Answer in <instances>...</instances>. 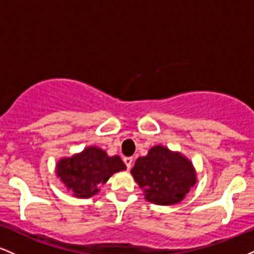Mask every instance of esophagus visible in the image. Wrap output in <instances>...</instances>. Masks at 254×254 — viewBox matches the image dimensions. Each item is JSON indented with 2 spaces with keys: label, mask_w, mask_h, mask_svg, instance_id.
<instances>
[{
  "label": "esophagus",
  "mask_w": 254,
  "mask_h": 254,
  "mask_svg": "<svg viewBox=\"0 0 254 254\" xmlns=\"http://www.w3.org/2000/svg\"><path fill=\"white\" fill-rule=\"evenodd\" d=\"M123 161H124V164L127 165V168H130L131 166H132V161H133V159H132V157H124Z\"/></svg>",
  "instance_id": "obj_1"
}]
</instances>
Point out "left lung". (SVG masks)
<instances>
[{"label": "left lung", "instance_id": "8db88e82", "mask_svg": "<svg viewBox=\"0 0 254 254\" xmlns=\"http://www.w3.org/2000/svg\"><path fill=\"white\" fill-rule=\"evenodd\" d=\"M131 174L143 189L145 199L157 205L182 202L197 182L190 160L162 145H155L147 155L138 157Z\"/></svg>", "mask_w": 254, "mask_h": 254}]
</instances>
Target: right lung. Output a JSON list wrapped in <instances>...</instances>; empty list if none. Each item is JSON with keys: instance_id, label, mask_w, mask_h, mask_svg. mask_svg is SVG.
Returning <instances> with one entry per match:
<instances>
[{"instance_id": "obj_1", "label": "right lung", "mask_w": 254, "mask_h": 254, "mask_svg": "<svg viewBox=\"0 0 254 254\" xmlns=\"http://www.w3.org/2000/svg\"><path fill=\"white\" fill-rule=\"evenodd\" d=\"M118 155L109 156L98 147H88L80 154L61 159L56 174L72 196L89 198L99 192L98 186L105 184L112 174L125 170Z\"/></svg>"}]
</instances>
